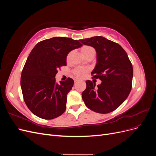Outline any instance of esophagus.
<instances>
[{
    "label": "esophagus",
    "mask_w": 156,
    "mask_h": 156,
    "mask_svg": "<svg viewBox=\"0 0 156 156\" xmlns=\"http://www.w3.org/2000/svg\"><path fill=\"white\" fill-rule=\"evenodd\" d=\"M79 81V79H74V81L75 82V83H77V82H78Z\"/></svg>",
    "instance_id": "obj_1"
}]
</instances>
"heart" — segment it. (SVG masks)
Instances as JSON below:
<instances>
[{
    "mask_svg": "<svg viewBox=\"0 0 156 156\" xmlns=\"http://www.w3.org/2000/svg\"><path fill=\"white\" fill-rule=\"evenodd\" d=\"M94 51V49L91 47L88 46V45H84L81 48V53L85 56H86L90 53L91 51ZM71 55H72V53H69L68 56H67V61H69L71 57ZM89 69L87 68H83V67H78L75 68L74 70L73 71V73L75 77H77L78 78H82L84 77L86 75V74L88 72Z\"/></svg>",
    "mask_w": 156,
    "mask_h": 156,
    "instance_id": "b5f03b06",
    "label": "heart"
}]
</instances>
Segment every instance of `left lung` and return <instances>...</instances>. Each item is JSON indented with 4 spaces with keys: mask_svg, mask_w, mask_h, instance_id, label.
<instances>
[{
    "mask_svg": "<svg viewBox=\"0 0 156 156\" xmlns=\"http://www.w3.org/2000/svg\"><path fill=\"white\" fill-rule=\"evenodd\" d=\"M92 46L97 54V62L91 74L101 83L87 81L82 98L90 109L106 114L119 107L129 96L133 79V66L126 52L115 42L103 36L80 40Z\"/></svg>",
    "mask_w": 156,
    "mask_h": 156,
    "instance_id": "obj_1",
    "label": "left lung"
}]
</instances>
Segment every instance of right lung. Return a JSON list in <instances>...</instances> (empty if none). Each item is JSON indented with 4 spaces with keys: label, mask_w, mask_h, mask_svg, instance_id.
Masks as SVG:
<instances>
[{
    "label": "right lung",
    "mask_w": 156,
    "mask_h": 156,
    "mask_svg": "<svg viewBox=\"0 0 156 156\" xmlns=\"http://www.w3.org/2000/svg\"><path fill=\"white\" fill-rule=\"evenodd\" d=\"M80 41L55 37L37 43L27 58L21 77L24 101L30 111L41 119L51 120L62 115L66 108L67 94L74 81L56 83L55 75L62 66H66L67 55L79 48Z\"/></svg>",
    "instance_id": "add662e5"
}]
</instances>
